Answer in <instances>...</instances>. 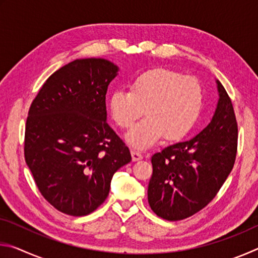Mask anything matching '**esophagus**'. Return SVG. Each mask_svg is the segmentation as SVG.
Segmentation results:
<instances>
[{
  "instance_id": "1",
  "label": "esophagus",
  "mask_w": 258,
  "mask_h": 258,
  "mask_svg": "<svg viewBox=\"0 0 258 258\" xmlns=\"http://www.w3.org/2000/svg\"><path fill=\"white\" fill-rule=\"evenodd\" d=\"M131 154H132V158H133L134 161L142 159V157H143L141 152H140V151L137 150V149H132V151H131Z\"/></svg>"
}]
</instances>
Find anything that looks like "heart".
I'll use <instances>...</instances> for the list:
<instances>
[{
    "label": "heart",
    "instance_id": "obj_1",
    "mask_svg": "<svg viewBox=\"0 0 258 258\" xmlns=\"http://www.w3.org/2000/svg\"><path fill=\"white\" fill-rule=\"evenodd\" d=\"M204 89L196 77L172 69H150L134 77L130 91L118 89L109 98V109L120 128L132 127L143 113L147 118L127 134L130 145L147 148L164 137L178 140L190 132L202 112Z\"/></svg>",
    "mask_w": 258,
    "mask_h": 258
}]
</instances>
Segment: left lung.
<instances>
[{
	"label": "left lung",
	"instance_id": "left-lung-1",
	"mask_svg": "<svg viewBox=\"0 0 258 258\" xmlns=\"http://www.w3.org/2000/svg\"><path fill=\"white\" fill-rule=\"evenodd\" d=\"M220 93L211 123L194 139L166 147L151 157L148 202L157 216L181 221L215 198L233 168L238 124L232 101L217 81Z\"/></svg>",
	"mask_w": 258,
	"mask_h": 258
}]
</instances>
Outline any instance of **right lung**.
<instances>
[{"instance_id": "obj_1", "label": "right lung", "mask_w": 258, "mask_h": 258, "mask_svg": "<svg viewBox=\"0 0 258 258\" xmlns=\"http://www.w3.org/2000/svg\"><path fill=\"white\" fill-rule=\"evenodd\" d=\"M117 71L104 59L74 60L47 78L29 107L26 164L46 202L67 215L101 206L113 174L132 160L106 121V94Z\"/></svg>"}]
</instances>
